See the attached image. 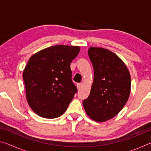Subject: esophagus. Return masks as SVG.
Returning <instances> with one entry per match:
<instances>
[{
    "mask_svg": "<svg viewBox=\"0 0 151 151\" xmlns=\"http://www.w3.org/2000/svg\"><path fill=\"white\" fill-rule=\"evenodd\" d=\"M82 86H83V84H82V83H78L77 85H76V86H77V88L78 89V90H79V89L81 88Z\"/></svg>",
    "mask_w": 151,
    "mask_h": 151,
    "instance_id": "obj_1",
    "label": "esophagus"
}]
</instances>
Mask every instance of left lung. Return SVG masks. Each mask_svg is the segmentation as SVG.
I'll use <instances>...</instances> for the list:
<instances>
[{"label": "left lung", "instance_id": "obj_1", "mask_svg": "<svg viewBox=\"0 0 151 151\" xmlns=\"http://www.w3.org/2000/svg\"><path fill=\"white\" fill-rule=\"evenodd\" d=\"M88 53L94 81L83 104L91 119L105 122L115 116L127 103L131 93V75L123 61L111 50L90 47Z\"/></svg>", "mask_w": 151, "mask_h": 151}]
</instances>
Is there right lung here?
I'll return each instance as SVG.
<instances>
[{
    "label": "right lung",
    "instance_id": "add662e5",
    "mask_svg": "<svg viewBox=\"0 0 151 151\" xmlns=\"http://www.w3.org/2000/svg\"><path fill=\"white\" fill-rule=\"evenodd\" d=\"M79 51L78 46L57 45L30 58L22 76L28 103L39 116L55 119L66 111L77 92L70 65Z\"/></svg>",
    "mask_w": 151,
    "mask_h": 151
}]
</instances>
